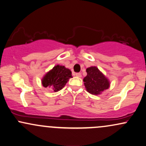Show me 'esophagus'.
<instances>
[{"mask_svg": "<svg viewBox=\"0 0 146 146\" xmlns=\"http://www.w3.org/2000/svg\"><path fill=\"white\" fill-rule=\"evenodd\" d=\"M75 76H77L78 77H82V74H81L80 73H75Z\"/></svg>", "mask_w": 146, "mask_h": 146, "instance_id": "1", "label": "esophagus"}]
</instances>
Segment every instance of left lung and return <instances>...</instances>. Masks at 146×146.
Instances as JSON below:
<instances>
[{"mask_svg": "<svg viewBox=\"0 0 146 146\" xmlns=\"http://www.w3.org/2000/svg\"><path fill=\"white\" fill-rule=\"evenodd\" d=\"M87 76L84 77V86L86 90L93 95L100 94L110 87L109 80L96 67H90L86 69Z\"/></svg>", "mask_w": 146, "mask_h": 146, "instance_id": "obj_1", "label": "left lung"}]
</instances>
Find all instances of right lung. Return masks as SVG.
I'll list each match as a JSON object with an SVG mask.
<instances>
[{
    "label": "right lung",
    "mask_w": 146,
    "mask_h": 146,
    "mask_svg": "<svg viewBox=\"0 0 146 146\" xmlns=\"http://www.w3.org/2000/svg\"><path fill=\"white\" fill-rule=\"evenodd\" d=\"M71 77V71L69 69L58 64L44 75L42 84L44 88H52L56 92L62 89Z\"/></svg>",
    "instance_id": "1"
}]
</instances>
